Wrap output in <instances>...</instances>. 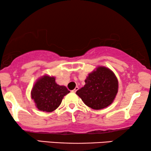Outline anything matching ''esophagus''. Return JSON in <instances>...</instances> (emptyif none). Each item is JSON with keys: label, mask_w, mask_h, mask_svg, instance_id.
<instances>
[{"label": "esophagus", "mask_w": 151, "mask_h": 151, "mask_svg": "<svg viewBox=\"0 0 151 151\" xmlns=\"http://www.w3.org/2000/svg\"><path fill=\"white\" fill-rule=\"evenodd\" d=\"M78 90V86H76V87L75 88H74V89H73V91H72V92H73V93H76V91H77Z\"/></svg>", "instance_id": "1"}]
</instances>
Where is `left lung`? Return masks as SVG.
Returning a JSON list of instances; mask_svg holds the SVG:
<instances>
[{
	"label": "left lung",
	"mask_w": 151,
	"mask_h": 151,
	"mask_svg": "<svg viewBox=\"0 0 151 151\" xmlns=\"http://www.w3.org/2000/svg\"><path fill=\"white\" fill-rule=\"evenodd\" d=\"M118 91V80L105 67H98L88 74L85 85L76 91L84 104L96 110L104 109L114 100Z\"/></svg>",
	"instance_id": "1"
}]
</instances>
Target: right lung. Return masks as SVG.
I'll return each instance as SVG.
<instances>
[{"label":"right lung","mask_w":151,"mask_h":151,"mask_svg":"<svg viewBox=\"0 0 151 151\" xmlns=\"http://www.w3.org/2000/svg\"><path fill=\"white\" fill-rule=\"evenodd\" d=\"M69 92L66 86H60L55 82V77L45 75L34 84L31 94L38 110L52 112Z\"/></svg>","instance_id":"right-lung-1"}]
</instances>
